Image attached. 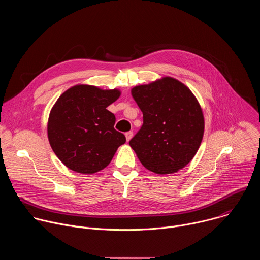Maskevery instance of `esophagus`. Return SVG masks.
Here are the masks:
<instances>
[{"instance_id": "esophagus-1", "label": "esophagus", "mask_w": 260, "mask_h": 260, "mask_svg": "<svg viewBox=\"0 0 260 260\" xmlns=\"http://www.w3.org/2000/svg\"><path fill=\"white\" fill-rule=\"evenodd\" d=\"M133 132H127V133H125V138H126V141L128 142L132 138H133Z\"/></svg>"}]
</instances>
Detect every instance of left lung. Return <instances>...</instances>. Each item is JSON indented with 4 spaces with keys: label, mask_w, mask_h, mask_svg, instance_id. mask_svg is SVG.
<instances>
[{
    "label": "left lung",
    "mask_w": 260,
    "mask_h": 260,
    "mask_svg": "<svg viewBox=\"0 0 260 260\" xmlns=\"http://www.w3.org/2000/svg\"><path fill=\"white\" fill-rule=\"evenodd\" d=\"M132 95L143 112V125L129 145L149 171L172 174L188 165L204 136L202 108L191 90L172 77L138 85Z\"/></svg>",
    "instance_id": "8db88e82"
}]
</instances>
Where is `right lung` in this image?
<instances>
[{"label":"right lung","instance_id":"obj_1","mask_svg":"<svg viewBox=\"0 0 260 260\" xmlns=\"http://www.w3.org/2000/svg\"><path fill=\"white\" fill-rule=\"evenodd\" d=\"M119 96L118 89L79 84L58 98L50 111L47 134L53 152L67 168L89 175L112 160L126 139L114 128L115 115L106 108Z\"/></svg>","mask_w":260,"mask_h":260}]
</instances>
